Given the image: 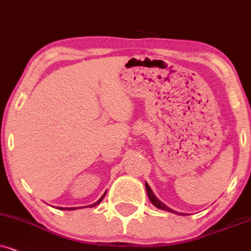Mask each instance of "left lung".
<instances>
[{"label":"left lung","instance_id":"8db88e82","mask_svg":"<svg viewBox=\"0 0 251 251\" xmlns=\"http://www.w3.org/2000/svg\"><path fill=\"white\" fill-rule=\"evenodd\" d=\"M146 189H147V193H148V196H149V199H150V201L152 202V204L155 205V206H157V208L158 209H162V210H166V211H170V212H173V213H176V211H173V210H171L170 208H168V206L166 205H164L163 204L162 202L160 201H158V200H157V198L155 195H153V193H152V190L150 189V187H149V185L148 183L146 182Z\"/></svg>","mask_w":251,"mask_h":251}]
</instances>
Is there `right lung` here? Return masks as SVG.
<instances>
[{
  "label": "right lung",
  "mask_w": 251,
  "mask_h": 251,
  "mask_svg": "<svg viewBox=\"0 0 251 251\" xmlns=\"http://www.w3.org/2000/svg\"><path fill=\"white\" fill-rule=\"evenodd\" d=\"M104 196H105V193H104V194H103V196H102V198H101V199H100V200H99V201H98V202H95V203H94V204H92V205H89V206H91V208H92V206H95V205H98V204H99V203L102 201V200H103V198H104ZM58 209H59V208H58ZM61 209H62V210H65L64 208H61ZM66 209H68V210H75V209H76V208H66Z\"/></svg>",
  "instance_id": "right-lung-1"
}]
</instances>
